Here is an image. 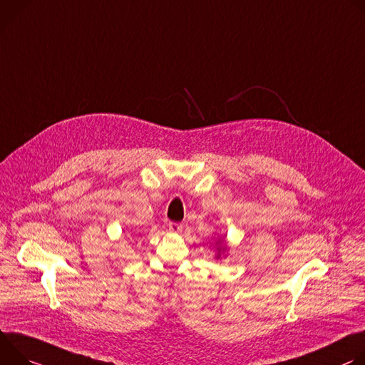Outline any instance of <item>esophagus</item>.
<instances>
[{
  "instance_id": "esophagus-1",
  "label": "esophagus",
  "mask_w": 365,
  "mask_h": 365,
  "mask_svg": "<svg viewBox=\"0 0 365 365\" xmlns=\"http://www.w3.org/2000/svg\"><path fill=\"white\" fill-rule=\"evenodd\" d=\"M168 227H170V230L174 232V233H181V230H182V225H181V223H174V222H171V223L168 225Z\"/></svg>"
}]
</instances>
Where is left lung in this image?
<instances>
[{
  "instance_id": "1",
  "label": "left lung",
  "mask_w": 365,
  "mask_h": 365,
  "mask_svg": "<svg viewBox=\"0 0 365 365\" xmlns=\"http://www.w3.org/2000/svg\"><path fill=\"white\" fill-rule=\"evenodd\" d=\"M215 248H216V259H222L223 257H226L227 251H229V245L226 242V236H217L216 242H215Z\"/></svg>"
}]
</instances>
